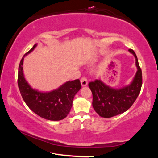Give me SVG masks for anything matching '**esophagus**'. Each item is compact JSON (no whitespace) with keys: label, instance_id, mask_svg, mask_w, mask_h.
I'll return each mask as SVG.
<instances>
[{"label":"esophagus","instance_id":"obj_1","mask_svg":"<svg viewBox=\"0 0 158 158\" xmlns=\"http://www.w3.org/2000/svg\"><path fill=\"white\" fill-rule=\"evenodd\" d=\"M81 84L83 87L86 86L88 85V80L85 77H82L81 79Z\"/></svg>","mask_w":158,"mask_h":158}]
</instances>
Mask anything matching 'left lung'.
<instances>
[{
    "label": "left lung",
    "instance_id": "obj_1",
    "mask_svg": "<svg viewBox=\"0 0 158 158\" xmlns=\"http://www.w3.org/2000/svg\"><path fill=\"white\" fill-rule=\"evenodd\" d=\"M135 58L137 68L132 82L121 89H114L100 79L89 84L93 93V107L99 116L111 118L124 113L133 105L139 94L142 85V73L135 52L129 49Z\"/></svg>",
    "mask_w": 158,
    "mask_h": 158
}]
</instances>
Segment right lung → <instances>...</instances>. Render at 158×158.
Instances as JSON below:
<instances>
[{
  "instance_id": "add662e5",
  "label": "right lung",
  "mask_w": 158,
  "mask_h": 158,
  "mask_svg": "<svg viewBox=\"0 0 158 158\" xmlns=\"http://www.w3.org/2000/svg\"><path fill=\"white\" fill-rule=\"evenodd\" d=\"M37 44L23 56L19 66L18 86L23 100L35 114L49 121H60L65 118L73 106L74 95L81 89L79 79L69 81L57 89L42 92L33 89L23 74V63L26 56L33 52Z\"/></svg>"
}]
</instances>
